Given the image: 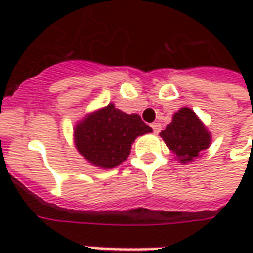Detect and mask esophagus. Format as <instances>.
<instances>
[{"label":"esophagus","mask_w":253,"mask_h":253,"mask_svg":"<svg viewBox=\"0 0 253 253\" xmlns=\"http://www.w3.org/2000/svg\"><path fill=\"white\" fill-rule=\"evenodd\" d=\"M152 128L156 134H159L160 130H161V125L160 123H152Z\"/></svg>","instance_id":"1"}]
</instances>
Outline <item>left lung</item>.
I'll return each instance as SVG.
<instances>
[{"label":"left lung","mask_w":253,"mask_h":253,"mask_svg":"<svg viewBox=\"0 0 253 253\" xmlns=\"http://www.w3.org/2000/svg\"><path fill=\"white\" fill-rule=\"evenodd\" d=\"M160 137L181 164L192 163L211 145L210 131L188 107H181L173 114L172 122L160 132Z\"/></svg>","instance_id":"8db88e82"}]
</instances>
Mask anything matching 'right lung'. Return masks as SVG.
Instances as JSON below:
<instances>
[{"mask_svg":"<svg viewBox=\"0 0 253 253\" xmlns=\"http://www.w3.org/2000/svg\"><path fill=\"white\" fill-rule=\"evenodd\" d=\"M152 131L138 114H126L110 103L80 119L73 137L77 152L89 164L111 169L126 161L137 137Z\"/></svg>","mask_w":253,"mask_h":253,"instance_id":"add662e5","label":"right lung"}]
</instances>
